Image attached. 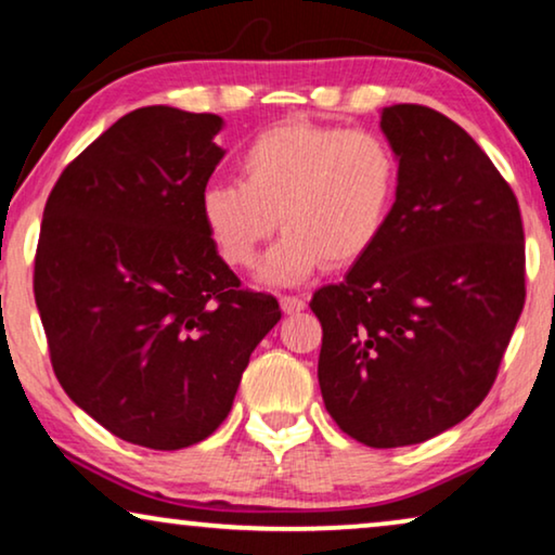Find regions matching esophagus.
<instances>
[{
    "mask_svg": "<svg viewBox=\"0 0 555 555\" xmlns=\"http://www.w3.org/2000/svg\"><path fill=\"white\" fill-rule=\"evenodd\" d=\"M280 306H283V310L285 313H300L302 308H306V300L302 298H298V295H283V298H280Z\"/></svg>",
    "mask_w": 555,
    "mask_h": 555,
    "instance_id": "obj_1",
    "label": "esophagus"
}]
</instances>
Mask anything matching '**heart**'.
Masks as SVG:
<instances>
[{
	"instance_id": "1",
	"label": "heart",
	"mask_w": 555,
	"mask_h": 555,
	"mask_svg": "<svg viewBox=\"0 0 555 555\" xmlns=\"http://www.w3.org/2000/svg\"><path fill=\"white\" fill-rule=\"evenodd\" d=\"M240 181L202 192V219L232 268H253L283 224L262 280L295 285L321 268L366 257L389 224L399 156L374 131L287 120L255 135L237 162Z\"/></svg>"
}]
</instances>
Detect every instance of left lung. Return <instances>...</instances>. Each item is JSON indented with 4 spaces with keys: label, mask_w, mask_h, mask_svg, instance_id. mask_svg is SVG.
<instances>
[{
    "label": "left lung",
    "mask_w": 555,
    "mask_h": 555,
    "mask_svg": "<svg viewBox=\"0 0 555 555\" xmlns=\"http://www.w3.org/2000/svg\"><path fill=\"white\" fill-rule=\"evenodd\" d=\"M399 156L389 224L344 283L313 293L318 384L356 442L420 444L475 412L526 302V234L495 164L435 108L389 105Z\"/></svg>",
    "instance_id": "left-lung-1"
}]
</instances>
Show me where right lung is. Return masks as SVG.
<instances>
[{"label":"right lung","instance_id":"add662e5","mask_svg":"<svg viewBox=\"0 0 555 555\" xmlns=\"http://www.w3.org/2000/svg\"><path fill=\"white\" fill-rule=\"evenodd\" d=\"M222 118L146 105L65 166L44 204L35 302L75 404L151 450L207 439L230 414L278 300L242 287L202 219Z\"/></svg>","mask_w":555,"mask_h":555}]
</instances>
